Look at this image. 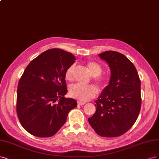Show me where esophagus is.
I'll return each mask as SVG.
<instances>
[{
    "instance_id": "esophagus-1",
    "label": "esophagus",
    "mask_w": 159,
    "mask_h": 159,
    "mask_svg": "<svg viewBox=\"0 0 159 159\" xmlns=\"http://www.w3.org/2000/svg\"><path fill=\"white\" fill-rule=\"evenodd\" d=\"M85 103L84 102H78V106H83L84 105Z\"/></svg>"
}]
</instances>
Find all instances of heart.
Wrapping results in <instances>:
<instances>
[{
    "label": "heart",
    "instance_id": "1",
    "mask_svg": "<svg viewBox=\"0 0 159 159\" xmlns=\"http://www.w3.org/2000/svg\"><path fill=\"white\" fill-rule=\"evenodd\" d=\"M86 66L89 70L90 75L94 76V79L97 84L100 86H104L106 84L107 82L106 78L100 75L102 72V66L100 64L94 61H90L86 63ZM75 69V64L70 65L66 69L65 73L66 80L72 81L74 79ZM69 93L70 96L73 98L80 102H85L94 98L98 94V89L94 85L75 84L70 86Z\"/></svg>",
    "mask_w": 159,
    "mask_h": 159
}]
</instances>
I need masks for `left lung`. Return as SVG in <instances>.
<instances>
[{"label": "left lung", "mask_w": 159, "mask_h": 159, "mask_svg": "<svg viewBox=\"0 0 159 159\" xmlns=\"http://www.w3.org/2000/svg\"><path fill=\"white\" fill-rule=\"evenodd\" d=\"M109 65V84L96 100V110L88 119L98 135L116 137L134 125L141 105V80L135 66L124 55L107 51L98 55Z\"/></svg>", "instance_id": "1"}]
</instances>
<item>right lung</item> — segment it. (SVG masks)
Returning <instances> with one entry per match:
<instances>
[{"label":"right lung","mask_w":159,"mask_h":159,"mask_svg":"<svg viewBox=\"0 0 159 159\" xmlns=\"http://www.w3.org/2000/svg\"><path fill=\"white\" fill-rule=\"evenodd\" d=\"M75 56L61 49H51L33 59L20 79L16 111L20 124L39 137L54 135L65 123L69 112L77 106L67 93L65 71Z\"/></svg>","instance_id":"1"}]
</instances>
